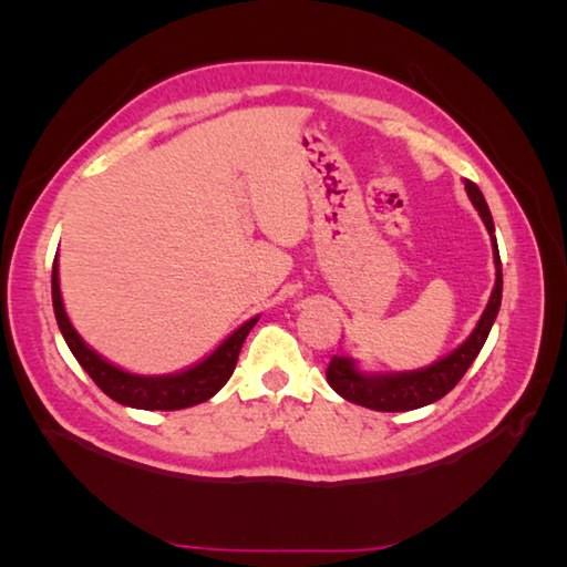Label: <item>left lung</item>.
Instances as JSON below:
<instances>
[{
    "label": "left lung",
    "instance_id": "obj_1",
    "mask_svg": "<svg viewBox=\"0 0 567 567\" xmlns=\"http://www.w3.org/2000/svg\"><path fill=\"white\" fill-rule=\"evenodd\" d=\"M465 189L470 202L475 204V209L483 216V221L492 238V250H495V268H497V280L495 290L487 302V309L480 317L475 331L467 336L463 346H457L451 355L441 358L439 363H433L424 370L414 372H392V375H365L360 372L351 358L333 355L327 368V382L339 392L343 400L375 409V412H409V409H419L433 404L441 396L449 394L461 378L473 365L477 353L483 351V346L489 336L492 323L497 319V311L502 305V260H499V248L495 238V224H492V214L487 209V202L483 192L475 183L465 179Z\"/></svg>",
    "mask_w": 567,
    "mask_h": 567
}]
</instances>
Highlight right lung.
I'll return each mask as SVG.
<instances>
[{
	"label": "right lung",
	"mask_w": 567,
	"mask_h": 567,
	"mask_svg": "<svg viewBox=\"0 0 567 567\" xmlns=\"http://www.w3.org/2000/svg\"><path fill=\"white\" fill-rule=\"evenodd\" d=\"M51 290H53V311L58 329L63 333V339L72 355L78 358V363L84 368V372L94 380V384L106 394L112 396L114 402L124 406H136V409H161V412H173V409H185L195 406L212 400V396L219 392L228 378L234 375L240 346H244L246 336L250 329L256 327V319L246 321L244 327L236 329L228 339L216 348V351L189 368L185 372H177V375H163V378H146V375H131V372L118 370L116 365L106 363L92 348L84 346V341L72 329V323L65 315L63 297H60V285H58V258L53 262V277H51Z\"/></svg>",
	"instance_id": "right-lung-1"
}]
</instances>
